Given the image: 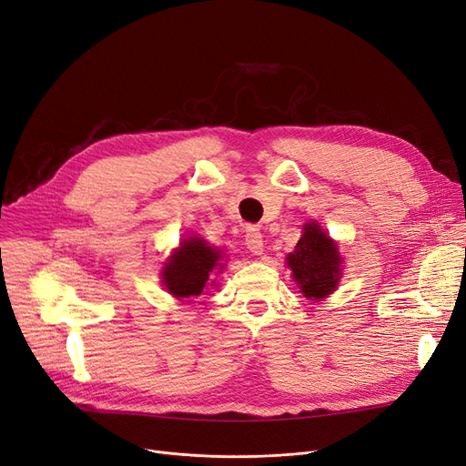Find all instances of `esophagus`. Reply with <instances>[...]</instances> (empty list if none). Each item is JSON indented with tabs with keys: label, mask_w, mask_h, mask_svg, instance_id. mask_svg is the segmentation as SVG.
<instances>
[{
	"label": "esophagus",
	"mask_w": 466,
	"mask_h": 466,
	"mask_svg": "<svg viewBox=\"0 0 466 466\" xmlns=\"http://www.w3.org/2000/svg\"><path fill=\"white\" fill-rule=\"evenodd\" d=\"M246 246L253 255H261L263 253V234L259 232V228L249 227L246 228Z\"/></svg>",
	"instance_id": "esophagus-1"
}]
</instances>
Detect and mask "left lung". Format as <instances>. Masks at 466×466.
Wrapping results in <instances>:
<instances>
[{"mask_svg": "<svg viewBox=\"0 0 466 466\" xmlns=\"http://www.w3.org/2000/svg\"><path fill=\"white\" fill-rule=\"evenodd\" d=\"M303 230L294 253L288 255V265L303 294L309 299H322L338 286L341 257L319 224L309 222Z\"/></svg>", "mask_w": 466, "mask_h": 466, "instance_id": "obj_1", "label": "left lung"}]
</instances>
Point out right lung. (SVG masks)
Segmentation results:
<instances>
[{
  "label": "right lung",
  "instance_id": "1",
  "mask_svg": "<svg viewBox=\"0 0 466 466\" xmlns=\"http://www.w3.org/2000/svg\"><path fill=\"white\" fill-rule=\"evenodd\" d=\"M220 253L201 238H189L170 255L163 268V282L178 299L199 296L209 282V274L218 267Z\"/></svg>",
  "mask_w": 466,
  "mask_h": 466
}]
</instances>
